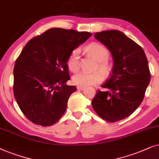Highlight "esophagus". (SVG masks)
I'll use <instances>...</instances> for the list:
<instances>
[{
    "label": "esophagus",
    "mask_w": 159,
    "mask_h": 159,
    "mask_svg": "<svg viewBox=\"0 0 159 159\" xmlns=\"http://www.w3.org/2000/svg\"><path fill=\"white\" fill-rule=\"evenodd\" d=\"M77 89H78V90L83 91V90L85 89V87H83V86H77Z\"/></svg>",
    "instance_id": "1"
}]
</instances>
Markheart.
I'll return each instance as SVG.
<instances>
[{
	"label": "heart",
	"instance_id": "1",
	"mask_svg": "<svg viewBox=\"0 0 159 159\" xmlns=\"http://www.w3.org/2000/svg\"><path fill=\"white\" fill-rule=\"evenodd\" d=\"M86 51L97 63V67L104 75H107L111 70V65L107 59L109 57V52L104 46L98 43H92L86 47ZM79 50L78 48L73 50L70 54L67 60V65L70 70L75 72L79 68ZM103 81V75L100 72L93 73L78 72L73 77V82L79 86L96 85Z\"/></svg>",
	"mask_w": 159,
	"mask_h": 159
}]
</instances>
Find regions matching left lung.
Wrapping results in <instances>:
<instances>
[{"label": "left lung", "mask_w": 159, "mask_h": 159, "mask_svg": "<svg viewBox=\"0 0 159 159\" xmlns=\"http://www.w3.org/2000/svg\"><path fill=\"white\" fill-rule=\"evenodd\" d=\"M111 52L113 59L112 73L92 102L95 112L109 122L122 120L139 106L151 81L147 57L142 47L118 30L94 34Z\"/></svg>", "instance_id": "1"}]
</instances>
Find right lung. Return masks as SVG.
Returning <instances> with one entry per match:
<instances>
[{
  "label": "right lung",
  "mask_w": 159,
  "mask_h": 159,
  "mask_svg": "<svg viewBox=\"0 0 159 159\" xmlns=\"http://www.w3.org/2000/svg\"><path fill=\"white\" fill-rule=\"evenodd\" d=\"M92 33L51 28L32 39L14 68V94L27 118L42 126H52L63 116L75 86L70 80L67 60L71 52Z\"/></svg>",
  "instance_id": "1"
}]
</instances>
